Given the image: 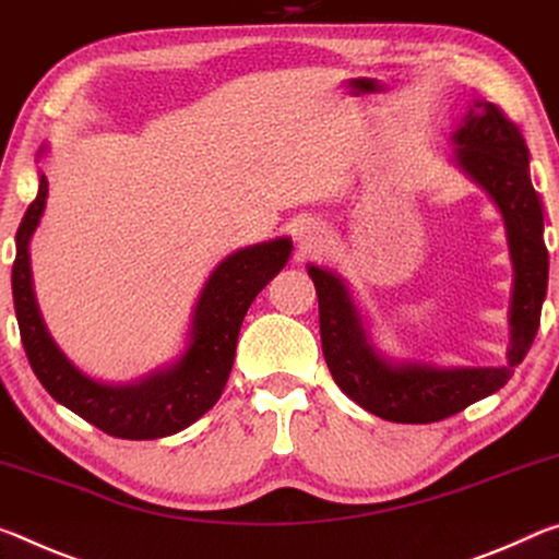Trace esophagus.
<instances>
[{
	"label": "esophagus",
	"mask_w": 559,
	"mask_h": 559,
	"mask_svg": "<svg viewBox=\"0 0 559 559\" xmlns=\"http://www.w3.org/2000/svg\"><path fill=\"white\" fill-rule=\"evenodd\" d=\"M324 235H326V227H324V223L319 217H301V219H297L295 237L305 247H317L319 242L324 240Z\"/></svg>",
	"instance_id": "34e87169"
}]
</instances>
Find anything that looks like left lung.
Wrapping results in <instances>:
<instances>
[{
  "instance_id": "1",
  "label": "left lung",
  "mask_w": 559,
  "mask_h": 559,
  "mask_svg": "<svg viewBox=\"0 0 559 559\" xmlns=\"http://www.w3.org/2000/svg\"><path fill=\"white\" fill-rule=\"evenodd\" d=\"M453 141L455 160L488 190L506 219L512 297L508 354L498 366H436L383 352L369 314L340 274L309 264L319 299V332L332 379L369 414L393 424H433L461 414L508 383L537 334L547 292L543 203L530 182L527 145L496 104H475Z\"/></svg>"
}]
</instances>
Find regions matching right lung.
<instances>
[{"label": "right lung", "instance_id": "1", "mask_svg": "<svg viewBox=\"0 0 559 559\" xmlns=\"http://www.w3.org/2000/svg\"><path fill=\"white\" fill-rule=\"evenodd\" d=\"M47 178L26 207L16 230L12 292L22 344L36 379L61 406L100 431L128 441L173 436L207 414L233 371L237 334L252 299L285 267L292 252L287 237L237 250L205 282L193 324L180 354L133 381H104L79 369L51 340L36 307L29 270V237L47 205Z\"/></svg>", "mask_w": 559, "mask_h": 559}]
</instances>
